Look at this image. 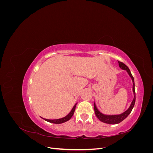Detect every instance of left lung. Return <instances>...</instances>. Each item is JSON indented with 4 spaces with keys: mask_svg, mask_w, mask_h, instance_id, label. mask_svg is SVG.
Masks as SVG:
<instances>
[{
    "mask_svg": "<svg viewBox=\"0 0 153 153\" xmlns=\"http://www.w3.org/2000/svg\"><path fill=\"white\" fill-rule=\"evenodd\" d=\"M118 63H119V66L120 68H122L123 69H124V70L127 71V72L129 74V75L130 76V77L131 78V79L133 80V91L134 93V99L132 101L130 106H129V108L126 111V112H124L122 114L115 115H104L103 114H101L100 111L97 109L96 105L94 103V112H95V114L96 115V117H98L100 121H101V122L105 123H107V124H118L119 123L122 122L123 120L126 119L128 116V115L131 113V112L133 110V106H134V105H135V82H134V78L132 75L130 70H129V69L128 68V67L126 65V64H124L122 62H120V61H118Z\"/></svg>",
    "mask_w": 153,
    "mask_h": 153,
    "instance_id": "1",
    "label": "left lung"
}]
</instances>
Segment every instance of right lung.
I'll use <instances>...</instances> for the list:
<instances>
[{"label":"right lung","instance_id":"right-lung-1","mask_svg":"<svg viewBox=\"0 0 153 153\" xmlns=\"http://www.w3.org/2000/svg\"><path fill=\"white\" fill-rule=\"evenodd\" d=\"M77 103H76L75 105V106H73V109L71 110V111L70 112V113H69L68 115H66V117H64L62 119H55V120H50V119H44L45 121H47L49 123H54V124H61V123H65L68 121H69V119H70L73 115L74 114V112H75V108H76V105Z\"/></svg>","mask_w":153,"mask_h":153}]
</instances>
